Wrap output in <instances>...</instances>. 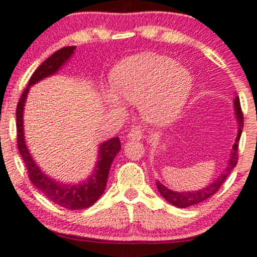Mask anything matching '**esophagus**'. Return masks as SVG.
<instances>
[{"instance_id":"1","label":"esophagus","mask_w":257,"mask_h":257,"mask_svg":"<svg viewBox=\"0 0 257 257\" xmlns=\"http://www.w3.org/2000/svg\"><path fill=\"white\" fill-rule=\"evenodd\" d=\"M128 140H141L142 138H144V134H142V132L140 131L139 128H133L131 132L128 133Z\"/></svg>"}]
</instances>
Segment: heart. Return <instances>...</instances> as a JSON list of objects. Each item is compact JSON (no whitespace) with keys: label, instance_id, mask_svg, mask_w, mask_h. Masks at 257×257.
Instances as JSON below:
<instances>
[{"label":"heart","instance_id":"b5f03b06","mask_svg":"<svg viewBox=\"0 0 257 257\" xmlns=\"http://www.w3.org/2000/svg\"><path fill=\"white\" fill-rule=\"evenodd\" d=\"M193 89L187 68L165 55L142 52L120 61L112 72V88L104 100L113 112L124 115L125 103L139 106L142 118L152 125H166L181 115Z\"/></svg>","mask_w":257,"mask_h":257}]
</instances>
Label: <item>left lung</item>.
<instances>
[{
	"label": "left lung",
	"instance_id": "8db88e82",
	"mask_svg": "<svg viewBox=\"0 0 257 257\" xmlns=\"http://www.w3.org/2000/svg\"><path fill=\"white\" fill-rule=\"evenodd\" d=\"M233 105H234V115H236V120H237V138L236 141H234L232 150H231L230 153V158L227 160V165L226 168L224 169V171L221 172L220 175L218 176L212 183H209L208 185H206L205 188H201L199 190H190V191H175L166 188L165 185L160 183L158 181L157 182V188H158V191L160 193L164 199L168 201L169 203H171L172 206L178 207V208H187V207L197 205V203L202 202L211 197L212 195H214L217 193L220 185L224 183L225 179L230 172L232 171L234 166H236L237 160H238V141H239L240 135H242V131H243V113L242 110H240V103H239V98L238 95H236L233 100Z\"/></svg>",
	"mask_w": 257,
	"mask_h": 257
}]
</instances>
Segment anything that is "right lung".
Masks as SVG:
<instances>
[{"instance_id":"obj_1","label":"right lung","mask_w":257,"mask_h":257,"mask_svg":"<svg viewBox=\"0 0 257 257\" xmlns=\"http://www.w3.org/2000/svg\"><path fill=\"white\" fill-rule=\"evenodd\" d=\"M74 51H75V46H66V48L60 49L54 55H51L48 60L43 62L37 68L36 72L32 74L29 85L25 88L19 103H18L17 133L18 150H19L27 171H29V177L32 184L46 199L52 201L56 205L64 207L67 209H72V211H78V209L91 207L99 197L103 195L107 183L111 164L120 150L119 138H111L99 145L97 162H95L94 169L92 170L87 178L79 183H63V182L57 181V179L46 175L39 168L38 164L33 159L32 154L30 153L29 147L25 141L24 132V110L30 87L49 76L55 75L70 60V57L74 55Z\"/></svg>"}]
</instances>
